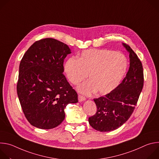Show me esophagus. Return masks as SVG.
Here are the masks:
<instances>
[{"instance_id":"1","label":"esophagus","mask_w":159,"mask_h":159,"mask_svg":"<svg viewBox=\"0 0 159 159\" xmlns=\"http://www.w3.org/2000/svg\"><path fill=\"white\" fill-rule=\"evenodd\" d=\"M78 99H79V102H82V101H84L85 100V98L83 96L79 95V96H78Z\"/></svg>"}]
</instances>
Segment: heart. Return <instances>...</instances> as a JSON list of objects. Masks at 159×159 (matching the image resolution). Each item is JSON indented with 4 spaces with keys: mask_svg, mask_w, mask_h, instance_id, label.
Listing matches in <instances>:
<instances>
[{
    "mask_svg": "<svg viewBox=\"0 0 159 159\" xmlns=\"http://www.w3.org/2000/svg\"><path fill=\"white\" fill-rule=\"evenodd\" d=\"M127 67V59L123 53L92 49L82 52L78 59H68L64 64V71L74 85L84 80L89 74L90 80L78 87L80 93L89 95L98 90L99 94H106L120 84Z\"/></svg>",
    "mask_w": 159,
    "mask_h": 159,
    "instance_id": "b5f03b06",
    "label": "heart"
}]
</instances>
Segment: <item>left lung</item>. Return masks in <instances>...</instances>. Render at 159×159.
<instances>
[{
  "label": "left lung",
  "mask_w": 159,
  "mask_h": 159,
  "mask_svg": "<svg viewBox=\"0 0 159 159\" xmlns=\"http://www.w3.org/2000/svg\"><path fill=\"white\" fill-rule=\"evenodd\" d=\"M129 52V68L121 83L104 96L94 99L96 114L89 118L94 129L101 132L118 129L129 118L137 105L143 86L141 61L129 46L123 43Z\"/></svg>",
  "instance_id": "1"
}]
</instances>
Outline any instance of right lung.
<instances>
[{
	"instance_id": "add662e5",
	"label": "right lung",
	"mask_w": 159,
	"mask_h": 159,
	"mask_svg": "<svg viewBox=\"0 0 159 159\" xmlns=\"http://www.w3.org/2000/svg\"><path fill=\"white\" fill-rule=\"evenodd\" d=\"M71 50L53 38L34 43L22 57L17 93L30 123L40 129H52L65 119L68 104L77 103L78 95L63 75L64 59Z\"/></svg>"
}]
</instances>
